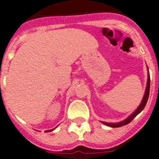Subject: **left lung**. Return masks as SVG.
<instances>
[{
  "instance_id": "obj_1",
  "label": "left lung",
  "mask_w": 159,
  "mask_h": 159,
  "mask_svg": "<svg viewBox=\"0 0 159 159\" xmlns=\"http://www.w3.org/2000/svg\"><path fill=\"white\" fill-rule=\"evenodd\" d=\"M149 89H150V76H149V73L148 74V81H147V87H146V91L144 93V96L143 98V100H142L141 103L139 106V107L135 110L134 113L131 114V115L127 118V119H125L123 121H120L119 123H107V122H104L102 121L103 124H105L106 125H108L110 127H120V126H123V125H125L129 124V123L133 119H134L135 116H136L139 112H141L143 111V109L144 108V107H145L146 103H147V101H148V95H149Z\"/></svg>"
}]
</instances>
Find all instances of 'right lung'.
<instances>
[{
    "label": "right lung",
    "instance_id": "obj_1",
    "mask_svg": "<svg viewBox=\"0 0 159 159\" xmlns=\"http://www.w3.org/2000/svg\"><path fill=\"white\" fill-rule=\"evenodd\" d=\"M49 131H52V130H46L45 132H49Z\"/></svg>",
    "mask_w": 159,
    "mask_h": 159
}]
</instances>
